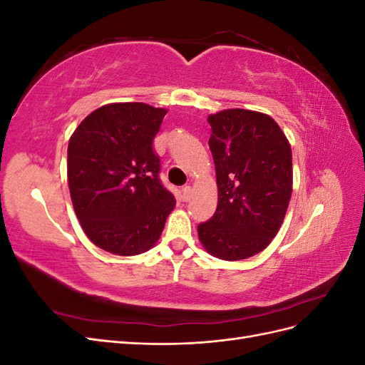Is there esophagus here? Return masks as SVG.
Returning a JSON list of instances; mask_svg holds the SVG:
<instances>
[{
    "mask_svg": "<svg viewBox=\"0 0 365 365\" xmlns=\"http://www.w3.org/2000/svg\"><path fill=\"white\" fill-rule=\"evenodd\" d=\"M190 197H192V187L190 185L182 187V189H181V200L184 202H187V201H190Z\"/></svg>",
    "mask_w": 365,
    "mask_h": 365,
    "instance_id": "34e87169",
    "label": "esophagus"
}]
</instances>
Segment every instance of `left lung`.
Instances as JSON below:
<instances>
[{
    "label": "left lung",
    "mask_w": 365,
    "mask_h": 365,
    "mask_svg": "<svg viewBox=\"0 0 365 365\" xmlns=\"http://www.w3.org/2000/svg\"><path fill=\"white\" fill-rule=\"evenodd\" d=\"M217 207L197 225L204 248L222 260L263 251L279 233L292 193V152L275 121L248 109L208 115Z\"/></svg>",
    "instance_id": "obj_1"
}]
</instances>
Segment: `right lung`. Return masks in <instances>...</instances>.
<instances>
[{
  "instance_id": "1",
  "label": "right lung",
  "mask_w": 365,
  "mask_h": 365,
  "mask_svg": "<svg viewBox=\"0 0 365 365\" xmlns=\"http://www.w3.org/2000/svg\"><path fill=\"white\" fill-rule=\"evenodd\" d=\"M165 114L146 103H109L85 117L70 138L76 216L94 245L117 256L150 250L175 207L152 148Z\"/></svg>"
}]
</instances>
